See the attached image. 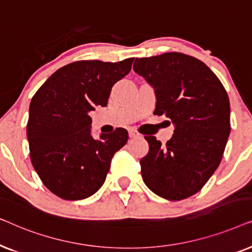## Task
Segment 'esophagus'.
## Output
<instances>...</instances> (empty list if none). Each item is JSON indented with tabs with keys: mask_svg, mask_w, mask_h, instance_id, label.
<instances>
[{
	"mask_svg": "<svg viewBox=\"0 0 252 252\" xmlns=\"http://www.w3.org/2000/svg\"><path fill=\"white\" fill-rule=\"evenodd\" d=\"M128 135H129L130 139H136V137H141V136H142L139 132H137V130L133 129V128H130V129L128 130Z\"/></svg>",
	"mask_w": 252,
	"mask_h": 252,
	"instance_id": "34e87169",
	"label": "esophagus"
}]
</instances>
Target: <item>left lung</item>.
<instances>
[{
    "label": "left lung",
    "mask_w": 252,
    "mask_h": 252,
    "mask_svg": "<svg viewBox=\"0 0 252 252\" xmlns=\"http://www.w3.org/2000/svg\"><path fill=\"white\" fill-rule=\"evenodd\" d=\"M133 70L156 95L157 116L174 125L165 146L146 136L141 173L147 187L168 201L196 194L215 173L230 133L228 95L217 75L197 58L180 53L136 58Z\"/></svg>",
    "instance_id": "1"
}]
</instances>
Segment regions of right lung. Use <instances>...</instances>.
Returning a JSON list of instances; mask_svg holds the SVG:
<instances>
[{
    "label": "right lung",
    "instance_id": "obj_1",
    "mask_svg": "<svg viewBox=\"0 0 252 252\" xmlns=\"http://www.w3.org/2000/svg\"><path fill=\"white\" fill-rule=\"evenodd\" d=\"M133 61L74 62L51 74L33 96L27 124L31 160L58 197L79 201L95 194L113 155L128 140L124 128L94 139L89 112L108 105L113 85L129 73Z\"/></svg>",
    "mask_w": 252,
    "mask_h": 252
}]
</instances>
